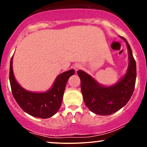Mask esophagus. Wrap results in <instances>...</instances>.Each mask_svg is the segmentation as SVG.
Returning a JSON list of instances; mask_svg holds the SVG:
<instances>
[{
    "label": "esophagus",
    "mask_w": 147,
    "mask_h": 147,
    "mask_svg": "<svg viewBox=\"0 0 147 147\" xmlns=\"http://www.w3.org/2000/svg\"><path fill=\"white\" fill-rule=\"evenodd\" d=\"M82 68V66L80 64H76V65H75V66H74V69L76 70V71H78V70Z\"/></svg>",
    "instance_id": "obj_1"
}]
</instances>
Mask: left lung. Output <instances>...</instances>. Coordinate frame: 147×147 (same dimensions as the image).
<instances>
[{
	"mask_svg": "<svg viewBox=\"0 0 147 147\" xmlns=\"http://www.w3.org/2000/svg\"><path fill=\"white\" fill-rule=\"evenodd\" d=\"M125 41L128 53V65L123 77L114 85L105 86L82 70L78 75L81 80V90L86 105L90 111L98 115H110L127 104L133 94L136 78V61L128 41Z\"/></svg>",
	"mask_w": 147,
	"mask_h": 147,
	"instance_id": "1",
	"label": "left lung"
}]
</instances>
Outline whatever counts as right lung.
Instances as JSON below:
<instances>
[{"label": "right lung", "mask_w": 147, "mask_h": 147, "mask_svg": "<svg viewBox=\"0 0 147 147\" xmlns=\"http://www.w3.org/2000/svg\"><path fill=\"white\" fill-rule=\"evenodd\" d=\"M13 58L10 63L9 80L12 93L16 102L26 113L34 117L48 118L57 113L61 106L66 84L74 69L63 72L56 78L53 86L44 92L28 91L19 85L14 76Z\"/></svg>", "instance_id": "right-lung-1"}]
</instances>
